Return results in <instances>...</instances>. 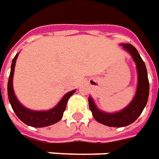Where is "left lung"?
Here are the masks:
<instances>
[{"instance_id": "obj_1", "label": "left lung", "mask_w": 159, "mask_h": 159, "mask_svg": "<svg viewBox=\"0 0 159 159\" xmlns=\"http://www.w3.org/2000/svg\"><path fill=\"white\" fill-rule=\"evenodd\" d=\"M121 46L130 54L136 65L138 82L134 97L124 109L113 113L99 110L92 97L88 98L89 107L96 121L105 126L114 128L126 127L135 121L136 119L142 113L149 97V80L145 62L139 56L138 50L132 44L121 43Z\"/></svg>"}]
</instances>
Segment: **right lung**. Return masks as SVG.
Returning a JSON list of instances; mask_svg holds the SVG:
<instances>
[{
    "label": "right lung",
    "mask_w": 159,
    "mask_h": 159,
    "mask_svg": "<svg viewBox=\"0 0 159 159\" xmlns=\"http://www.w3.org/2000/svg\"><path fill=\"white\" fill-rule=\"evenodd\" d=\"M20 53L16 54L14 56L11 65L9 79L7 83V95L11 106L13 108L14 113L19 117L20 121H22L25 124L34 127V128H43L48 127L58 122L63 116V112L65 111L68 98L74 94L76 90H73L67 92L61 98L59 103L56 106L48 110H30L25 107L17 98L14 93L13 86V74H14V67L16 64V60Z\"/></svg>",
    "instance_id": "right-lung-1"
}]
</instances>
